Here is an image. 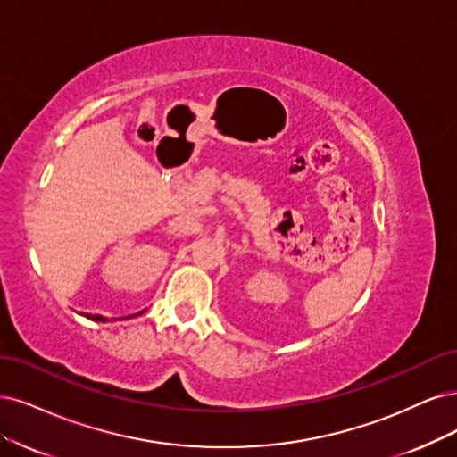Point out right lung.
Here are the masks:
<instances>
[{
	"label": "right lung",
	"mask_w": 457,
	"mask_h": 457,
	"mask_svg": "<svg viewBox=\"0 0 457 457\" xmlns=\"http://www.w3.org/2000/svg\"><path fill=\"white\" fill-rule=\"evenodd\" d=\"M96 320H104V322H105V318H101V316H94Z\"/></svg>",
	"instance_id": "1"
}]
</instances>
